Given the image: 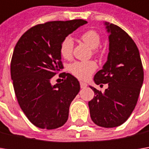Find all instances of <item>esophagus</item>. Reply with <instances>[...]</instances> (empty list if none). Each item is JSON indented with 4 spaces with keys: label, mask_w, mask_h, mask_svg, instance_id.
<instances>
[{
    "label": "esophagus",
    "mask_w": 149,
    "mask_h": 149,
    "mask_svg": "<svg viewBox=\"0 0 149 149\" xmlns=\"http://www.w3.org/2000/svg\"><path fill=\"white\" fill-rule=\"evenodd\" d=\"M80 87L84 89V88H85V87H87V84L84 83V82H80Z\"/></svg>",
    "instance_id": "obj_1"
}]
</instances>
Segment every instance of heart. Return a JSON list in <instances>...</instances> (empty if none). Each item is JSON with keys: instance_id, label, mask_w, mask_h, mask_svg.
Masks as SVG:
<instances>
[{"instance_id": "heart-1", "label": "heart", "mask_w": 149, "mask_h": 149, "mask_svg": "<svg viewBox=\"0 0 149 149\" xmlns=\"http://www.w3.org/2000/svg\"><path fill=\"white\" fill-rule=\"evenodd\" d=\"M80 40L89 45L95 54H100V50L97 47L100 45L101 37L100 34L94 30H89L84 32L80 36ZM74 43L70 37H66L63 40L60 46V55L65 60H71L73 57ZM97 64L93 60L89 61H76L70 65V71L79 79L85 80L96 70Z\"/></svg>"}]
</instances>
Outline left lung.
Here are the masks:
<instances>
[{"label":"left lung","instance_id":"left-lung-1","mask_svg":"<svg viewBox=\"0 0 149 149\" xmlns=\"http://www.w3.org/2000/svg\"><path fill=\"white\" fill-rule=\"evenodd\" d=\"M109 35V52L103 69L95 74L96 84L109 87L102 93L94 87L89 102L90 117L98 126L113 128L123 124L131 115L143 82V68L139 49L119 26L105 23Z\"/></svg>","mask_w":149,"mask_h":149}]
</instances>
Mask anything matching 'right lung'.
Returning <instances> with one entry per match:
<instances>
[{"label": "right lung", "instance_id": "right-lung-1", "mask_svg": "<svg viewBox=\"0 0 149 149\" xmlns=\"http://www.w3.org/2000/svg\"><path fill=\"white\" fill-rule=\"evenodd\" d=\"M86 23L79 19L39 24L25 32L15 45L10 62L15 94L27 118L40 129H57L68 119L79 82L65 72L59 75L62 83L52 85L50 81L64 69L61 42Z\"/></svg>", "mask_w": 149, "mask_h": 149}]
</instances>
